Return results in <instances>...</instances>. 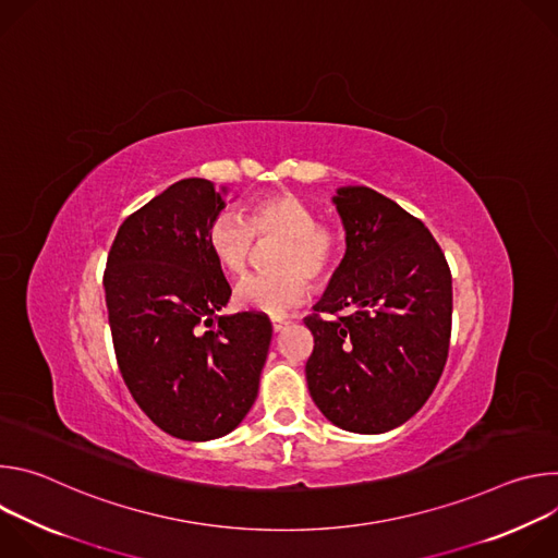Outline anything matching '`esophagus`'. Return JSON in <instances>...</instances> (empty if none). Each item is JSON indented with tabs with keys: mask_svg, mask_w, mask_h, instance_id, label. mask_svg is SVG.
<instances>
[{
	"mask_svg": "<svg viewBox=\"0 0 558 558\" xmlns=\"http://www.w3.org/2000/svg\"><path fill=\"white\" fill-rule=\"evenodd\" d=\"M287 325H289V323H287V320H282V317H271V327H274V331H276V333H278V331H282Z\"/></svg>",
	"mask_w": 558,
	"mask_h": 558,
	"instance_id": "34e87169",
	"label": "esophagus"
}]
</instances>
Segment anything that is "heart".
Wrapping results in <instances>:
<instances>
[{"label":"heart","instance_id":"heart-1","mask_svg":"<svg viewBox=\"0 0 558 558\" xmlns=\"http://www.w3.org/2000/svg\"><path fill=\"white\" fill-rule=\"evenodd\" d=\"M258 241L278 243L271 274H256L235 287V302L269 315H282L308 295V280H325L338 258L336 231L317 222L315 209L289 192L247 203L243 216L225 211L207 231V245L218 267L243 276Z\"/></svg>","mask_w":558,"mask_h":558}]
</instances>
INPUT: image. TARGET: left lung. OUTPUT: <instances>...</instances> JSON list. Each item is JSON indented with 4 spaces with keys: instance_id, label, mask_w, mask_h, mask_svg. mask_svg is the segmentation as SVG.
<instances>
[{
    "instance_id": "8db88e82",
    "label": "left lung",
    "mask_w": 558,
    "mask_h": 558,
    "mask_svg": "<svg viewBox=\"0 0 558 558\" xmlns=\"http://www.w3.org/2000/svg\"><path fill=\"white\" fill-rule=\"evenodd\" d=\"M347 254L315 311L306 384L315 407L349 433L409 422L448 357L452 278L422 220L364 185L338 187Z\"/></svg>"
}]
</instances>
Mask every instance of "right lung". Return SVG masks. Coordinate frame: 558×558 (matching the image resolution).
I'll return each mask as SVG.
<instances>
[{
    "mask_svg": "<svg viewBox=\"0 0 558 558\" xmlns=\"http://www.w3.org/2000/svg\"><path fill=\"white\" fill-rule=\"evenodd\" d=\"M225 196L205 179L170 185L123 220L104 276L125 386L158 428L185 441L218 439L247 417L271 342L267 315H218L231 289L207 231Z\"/></svg>",
    "mask_w": 558,
    "mask_h": 558,
    "instance_id": "obj_1",
    "label": "right lung"
}]
</instances>
